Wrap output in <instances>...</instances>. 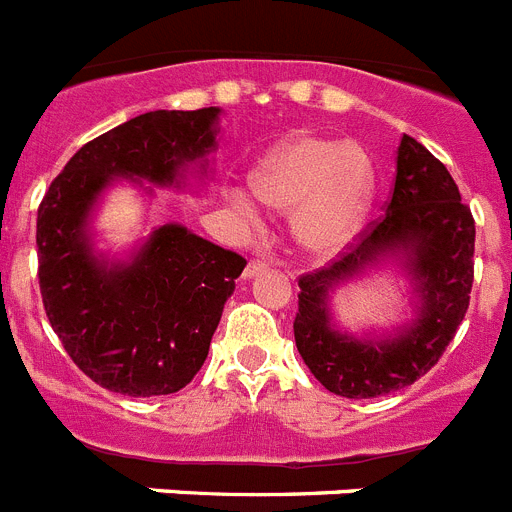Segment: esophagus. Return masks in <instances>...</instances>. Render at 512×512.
I'll list each match as a JSON object with an SVG mask.
<instances>
[{"instance_id": "esophagus-1", "label": "esophagus", "mask_w": 512, "mask_h": 512, "mask_svg": "<svg viewBox=\"0 0 512 512\" xmlns=\"http://www.w3.org/2000/svg\"><path fill=\"white\" fill-rule=\"evenodd\" d=\"M266 269H269V264H266V261L251 259L246 264V271H243V277L251 279V277H256V274H261V271H266Z\"/></svg>"}]
</instances>
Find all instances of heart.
I'll return each instance as SVG.
<instances>
[{
	"label": "heart",
	"instance_id": "obj_1",
	"mask_svg": "<svg viewBox=\"0 0 512 512\" xmlns=\"http://www.w3.org/2000/svg\"><path fill=\"white\" fill-rule=\"evenodd\" d=\"M251 187L266 207L289 212L295 241L312 256L341 251L364 223L374 197L366 151L328 135H292L261 156ZM256 197L230 189L228 200L246 220L259 217Z\"/></svg>",
	"mask_w": 512,
	"mask_h": 512
}]
</instances>
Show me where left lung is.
<instances>
[{"label": "left lung", "mask_w": 512, "mask_h": 512, "mask_svg": "<svg viewBox=\"0 0 512 512\" xmlns=\"http://www.w3.org/2000/svg\"><path fill=\"white\" fill-rule=\"evenodd\" d=\"M387 255H400L419 292L413 324L395 337L362 339L329 325L327 297L338 283ZM474 282V217L449 169L410 135L397 148L387 212L328 266L300 277L295 343L315 379L333 395L369 400L431 372L454 341Z\"/></svg>", "instance_id": "8db88e82"}]
</instances>
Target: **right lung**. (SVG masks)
Listing matches in <instances>:
<instances>
[{
  "label": "right lung",
  "mask_w": 512,
  "mask_h": 512,
  "mask_svg": "<svg viewBox=\"0 0 512 512\" xmlns=\"http://www.w3.org/2000/svg\"><path fill=\"white\" fill-rule=\"evenodd\" d=\"M217 115V107L156 110L122 122L81 146L40 202L45 315L71 361L104 390L153 397L187 387L246 266L184 225H161L128 264H110L94 256L87 230L115 179L182 187L187 164L215 151Z\"/></svg>",
  "instance_id": "add662e5"
}]
</instances>
